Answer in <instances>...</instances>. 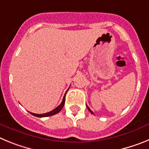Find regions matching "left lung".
<instances>
[{"instance_id":"1","label":"left lung","mask_w":149,"mask_h":149,"mask_svg":"<svg viewBox=\"0 0 149 149\" xmlns=\"http://www.w3.org/2000/svg\"><path fill=\"white\" fill-rule=\"evenodd\" d=\"M86 107H87V108H88V110H89V112H90L91 113H92V114H93V111H92V110H90V109H89V107H88V106H86Z\"/></svg>"}]
</instances>
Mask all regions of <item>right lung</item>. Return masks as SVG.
<instances>
[{
	"label": "right lung",
	"instance_id": "1",
	"mask_svg": "<svg viewBox=\"0 0 149 149\" xmlns=\"http://www.w3.org/2000/svg\"><path fill=\"white\" fill-rule=\"evenodd\" d=\"M68 91V90H67ZM66 91V93H67ZM66 93H65V94H66ZM65 95H64V97H63V101H62L61 104H60V105H59L57 107H56V108L54 109V110H53L52 111H50L48 112V113H43V114H36V113H30L32 114V115L35 116L36 117H46V116H53L54 115V114H56L58 113L60 111V110L63 109V106H64V104H65Z\"/></svg>",
	"mask_w": 149,
	"mask_h": 149
}]
</instances>
